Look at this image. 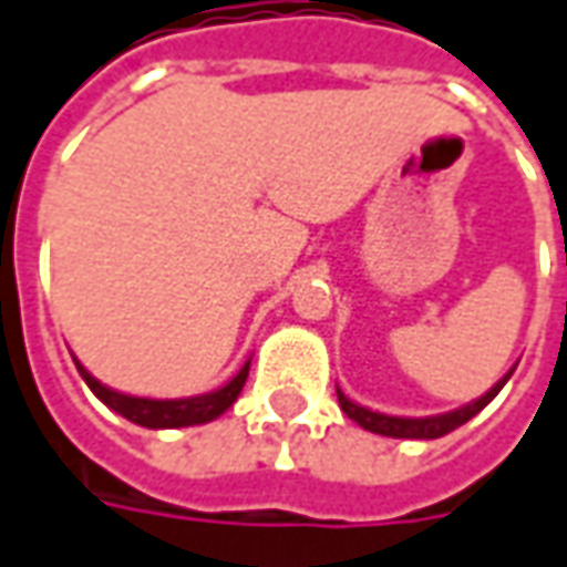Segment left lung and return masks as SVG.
Wrapping results in <instances>:
<instances>
[{
    "label": "left lung",
    "instance_id": "8db88e82",
    "mask_svg": "<svg viewBox=\"0 0 567 567\" xmlns=\"http://www.w3.org/2000/svg\"><path fill=\"white\" fill-rule=\"evenodd\" d=\"M515 371V368H512ZM512 371L505 374L503 381H496L489 386L487 393L481 399H474L468 405H462V409H455V412H443V415H427V417H399V415H383V412H371V409H364L359 402H352L349 396H343V390H337V399H340V409H343L346 415L352 417L359 427L364 431H371V434H381V436H399V440H436V436H446L455 427H462L465 421L477 415L481 409H487L493 396L499 393L505 386V381L512 378Z\"/></svg>",
    "mask_w": 567,
    "mask_h": 567
}]
</instances>
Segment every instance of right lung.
<instances>
[{
	"label": "right lung",
	"instance_id": "add662e5",
	"mask_svg": "<svg viewBox=\"0 0 567 567\" xmlns=\"http://www.w3.org/2000/svg\"><path fill=\"white\" fill-rule=\"evenodd\" d=\"M78 364L80 378L86 381V386L96 393L112 412L124 415L140 427H152V431H162V427H193V424H208L218 415H224L234 402H237L243 383L249 378V362L243 364L237 371V378L224 383L221 390H212L203 396H186V399H146V396H127V393H117L112 386L99 383L83 364Z\"/></svg>",
	"mask_w": 567,
	"mask_h": 567
}]
</instances>
